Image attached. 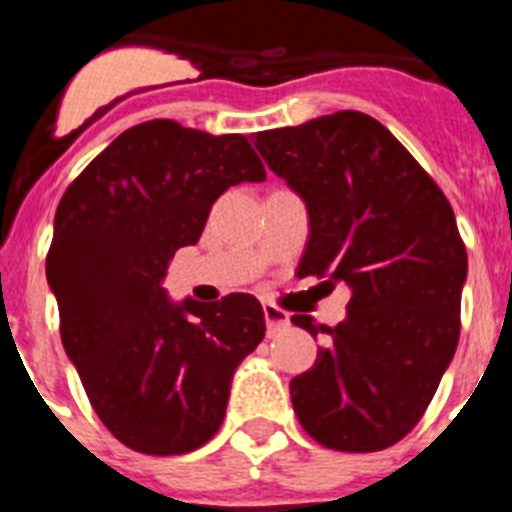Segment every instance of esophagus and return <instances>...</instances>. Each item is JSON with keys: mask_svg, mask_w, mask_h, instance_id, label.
Instances as JSON below:
<instances>
[{"mask_svg": "<svg viewBox=\"0 0 512 512\" xmlns=\"http://www.w3.org/2000/svg\"><path fill=\"white\" fill-rule=\"evenodd\" d=\"M264 320L266 333H269V336H277L279 330H284L289 325V312L279 310L277 305H264Z\"/></svg>", "mask_w": 512, "mask_h": 512, "instance_id": "obj_1", "label": "esophagus"}]
</instances>
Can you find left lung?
Masks as SVG:
<instances>
[{
  "label": "left lung",
  "mask_w": 512,
  "mask_h": 512,
  "mask_svg": "<svg viewBox=\"0 0 512 512\" xmlns=\"http://www.w3.org/2000/svg\"><path fill=\"white\" fill-rule=\"evenodd\" d=\"M269 169L302 197L310 238L300 277L351 289L336 328L292 323L325 346L289 382L292 408L325 449L382 451L408 436L459 343L467 248L438 184L364 112L256 133Z\"/></svg>",
  "instance_id": "left-lung-1"
}]
</instances>
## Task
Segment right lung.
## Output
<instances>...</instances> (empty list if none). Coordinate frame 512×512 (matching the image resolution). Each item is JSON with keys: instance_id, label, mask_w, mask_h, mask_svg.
I'll return each mask as SVG.
<instances>
[{"instance_id": "obj_1", "label": "right lung", "mask_w": 512, "mask_h": 512, "mask_svg": "<svg viewBox=\"0 0 512 512\" xmlns=\"http://www.w3.org/2000/svg\"><path fill=\"white\" fill-rule=\"evenodd\" d=\"M264 179L243 135L151 120L117 135L61 197L45 259L61 341L94 413L133 451L187 454L210 441L235 369L264 338L253 295L202 305L164 289L217 197Z\"/></svg>"}]
</instances>
